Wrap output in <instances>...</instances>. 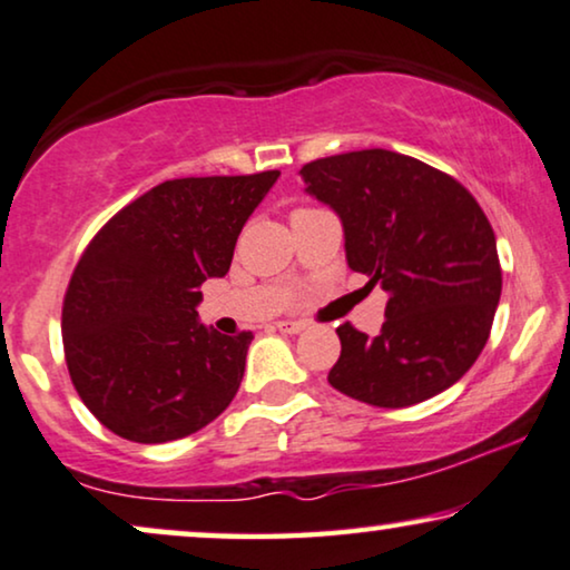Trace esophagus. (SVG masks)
<instances>
[{
	"label": "esophagus",
	"mask_w": 570,
	"mask_h": 570,
	"mask_svg": "<svg viewBox=\"0 0 570 570\" xmlns=\"http://www.w3.org/2000/svg\"><path fill=\"white\" fill-rule=\"evenodd\" d=\"M273 328L281 331V333H299V331H305V323H302V321H278V323H273Z\"/></svg>",
	"instance_id": "1"
}]
</instances>
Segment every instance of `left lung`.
I'll use <instances>...</instances> for the list:
<instances>
[{
    "label": "left lung",
    "instance_id": "left-lung-1",
    "mask_svg": "<svg viewBox=\"0 0 570 570\" xmlns=\"http://www.w3.org/2000/svg\"><path fill=\"white\" fill-rule=\"evenodd\" d=\"M299 174L344 224L348 268L389 292L377 336L336 328L328 383L383 409L451 389L488 344L503 289L480 203L451 174L385 148L317 158Z\"/></svg>",
    "mask_w": 570,
    "mask_h": 570
}]
</instances>
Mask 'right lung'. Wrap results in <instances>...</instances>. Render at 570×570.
Returning a JSON list of instances; mask_svg holds the SVG:
<instances>
[{
  "mask_svg": "<svg viewBox=\"0 0 570 570\" xmlns=\"http://www.w3.org/2000/svg\"><path fill=\"white\" fill-rule=\"evenodd\" d=\"M278 174L161 181L88 242L62 305L65 360L82 404L114 435L187 438L237 396L253 333L197 323V289L226 276Z\"/></svg>",
  "mask_w": 570,
  "mask_h": 570,
  "instance_id": "right-lung-1",
  "label": "right lung"
}]
</instances>
